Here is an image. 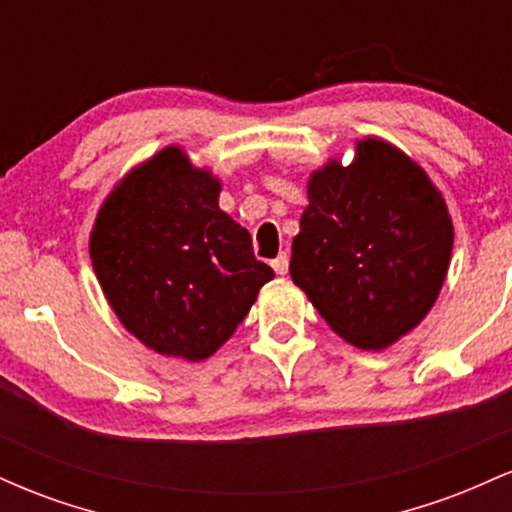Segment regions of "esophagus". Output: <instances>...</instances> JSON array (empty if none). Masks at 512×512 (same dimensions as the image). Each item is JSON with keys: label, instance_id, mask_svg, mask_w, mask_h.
Segmentation results:
<instances>
[{"label": "esophagus", "instance_id": "obj_1", "mask_svg": "<svg viewBox=\"0 0 512 512\" xmlns=\"http://www.w3.org/2000/svg\"><path fill=\"white\" fill-rule=\"evenodd\" d=\"M272 267H274L276 274L284 276L286 272H289V255H286V252H279V257L272 260Z\"/></svg>", "mask_w": 512, "mask_h": 512}]
</instances>
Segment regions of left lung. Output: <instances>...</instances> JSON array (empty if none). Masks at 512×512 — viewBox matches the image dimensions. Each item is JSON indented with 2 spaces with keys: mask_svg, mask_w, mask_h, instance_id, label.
Segmentation results:
<instances>
[{
  "mask_svg": "<svg viewBox=\"0 0 512 512\" xmlns=\"http://www.w3.org/2000/svg\"><path fill=\"white\" fill-rule=\"evenodd\" d=\"M452 243L436 182L395 144L368 134L356 139L349 166L327 158L310 173L289 272L334 334L383 351L431 313Z\"/></svg>",
  "mask_w": 512,
  "mask_h": 512,
  "instance_id": "1",
  "label": "left lung"
}]
</instances>
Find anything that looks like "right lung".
I'll use <instances>...</instances> for the list:
<instances>
[{
    "instance_id": "obj_1",
    "label": "right lung",
    "mask_w": 512,
    "mask_h": 512,
    "mask_svg": "<svg viewBox=\"0 0 512 512\" xmlns=\"http://www.w3.org/2000/svg\"><path fill=\"white\" fill-rule=\"evenodd\" d=\"M219 195L221 178L170 144L122 175L93 221L88 255L105 301L161 356H214L274 279Z\"/></svg>"
}]
</instances>
